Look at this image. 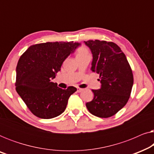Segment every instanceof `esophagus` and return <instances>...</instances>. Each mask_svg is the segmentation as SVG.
<instances>
[{
    "mask_svg": "<svg viewBox=\"0 0 154 154\" xmlns=\"http://www.w3.org/2000/svg\"><path fill=\"white\" fill-rule=\"evenodd\" d=\"M83 90V89H82V88H77V92H81Z\"/></svg>",
    "mask_w": 154,
    "mask_h": 154,
    "instance_id": "esophagus-1",
    "label": "esophagus"
}]
</instances>
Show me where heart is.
<instances>
[{"label": "heart", "instance_id": "1", "mask_svg": "<svg viewBox=\"0 0 154 154\" xmlns=\"http://www.w3.org/2000/svg\"><path fill=\"white\" fill-rule=\"evenodd\" d=\"M88 54V50L86 49V48L84 47V46H81L77 50V56L78 55H82V54Z\"/></svg>", "mask_w": 154, "mask_h": 154}]
</instances>
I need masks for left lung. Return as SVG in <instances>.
Segmentation results:
<instances>
[{
    "label": "left lung",
    "mask_w": 154,
    "mask_h": 154,
    "mask_svg": "<svg viewBox=\"0 0 154 154\" xmlns=\"http://www.w3.org/2000/svg\"><path fill=\"white\" fill-rule=\"evenodd\" d=\"M84 43L92 54L91 70L100 74L101 88L92 90L94 98L86 103L92 114L100 118L115 115L127 104L133 85V75L125 54L112 42Z\"/></svg>",
    "instance_id": "obj_1"
}]
</instances>
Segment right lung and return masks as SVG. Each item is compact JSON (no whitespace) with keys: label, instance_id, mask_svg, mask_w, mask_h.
<instances>
[{"label":"right lung","instance_id":"obj_1","mask_svg":"<svg viewBox=\"0 0 154 154\" xmlns=\"http://www.w3.org/2000/svg\"><path fill=\"white\" fill-rule=\"evenodd\" d=\"M81 45L71 42H48L31 45L20 57L16 69V90L33 114L43 119L64 112L77 89L57 87L52 81L64 61Z\"/></svg>","mask_w":154,"mask_h":154}]
</instances>
